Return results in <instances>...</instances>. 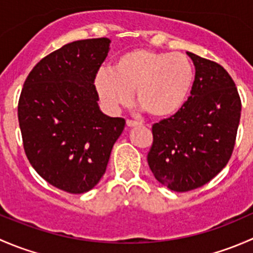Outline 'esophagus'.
<instances>
[{
    "label": "esophagus",
    "instance_id": "esophagus-1",
    "mask_svg": "<svg viewBox=\"0 0 253 253\" xmlns=\"http://www.w3.org/2000/svg\"><path fill=\"white\" fill-rule=\"evenodd\" d=\"M126 125H127V127H129V128H131V127H136V126H139V122H137V121H132V120H127V122H126Z\"/></svg>",
    "mask_w": 253,
    "mask_h": 253
}]
</instances>
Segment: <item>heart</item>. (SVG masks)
I'll use <instances>...</instances> for the list:
<instances>
[{
    "label": "heart",
    "mask_w": 253,
    "mask_h": 253,
    "mask_svg": "<svg viewBox=\"0 0 253 253\" xmlns=\"http://www.w3.org/2000/svg\"><path fill=\"white\" fill-rule=\"evenodd\" d=\"M195 83V68L187 56L149 48L121 53L111 70H100L94 86L101 104L115 112L133 99L149 116L165 120L182 109Z\"/></svg>",
    "instance_id": "heart-1"
}]
</instances>
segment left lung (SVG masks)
I'll return each mask as SVG.
<instances>
[{
	"label": "left lung",
	"mask_w": 253,
	"mask_h": 253,
	"mask_svg": "<svg viewBox=\"0 0 253 253\" xmlns=\"http://www.w3.org/2000/svg\"><path fill=\"white\" fill-rule=\"evenodd\" d=\"M195 65L191 96L174 116L153 125L148 165L162 185L186 192L206 185L228 164L235 145L241 100L218 63L187 52Z\"/></svg>",
	"instance_id": "left-lung-1"
}]
</instances>
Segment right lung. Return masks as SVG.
I'll list each match as a JSON object with an SVG mask.
<instances>
[{"label":"right lung","mask_w":253,"mask_h":253,"mask_svg":"<svg viewBox=\"0 0 253 253\" xmlns=\"http://www.w3.org/2000/svg\"><path fill=\"white\" fill-rule=\"evenodd\" d=\"M110 42L98 38L63 45L37 63L20 93L18 120L28 160L66 192H88L100 181L126 125L100 110L94 86Z\"/></svg>","instance_id":"right-lung-1"}]
</instances>
